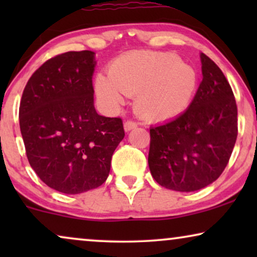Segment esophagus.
<instances>
[{
	"instance_id": "1",
	"label": "esophagus",
	"mask_w": 257,
	"mask_h": 257,
	"mask_svg": "<svg viewBox=\"0 0 257 257\" xmlns=\"http://www.w3.org/2000/svg\"><path fill=\"white\" fill-rule=\"evenodd\" d=\"M137 127V124L135 121H132V120H127V121H125L124 122V130L126 132H128V131H131V130H133V128H136Z\"/></svg>"
}]
</instances>
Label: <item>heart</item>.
Returning a JSON list of instances; mask_svg holds the SVG:
<instances>
[{"mask_svg": "<svg viewBox=\"0 0 257 257\" xmlns=\"http://www.w3.org/2000/svg\"><path fill=\"white\" fill-rule=\"evenodd\" d=\"M198 87V73L178 56L132 52L111 65L108 77L99 76L96 91L113 107L124 104L125 96L136 98V111L147 120L177 117L191 104Z\"/></svg>", "mask_w": 257, "mask_h": 257, "instance_id": "1", "label": "heart"}]
</instances>
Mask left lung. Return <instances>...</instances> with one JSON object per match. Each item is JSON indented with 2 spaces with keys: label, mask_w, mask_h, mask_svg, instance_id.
<instances>
[{
  "label": "left lung",
  "mask_w": 257,
  "mask_h": 257,
  "mask_svg": "<svg viewBox=\"0 0 257 257\" xmlns=\"http://www.w3.org/2000/svg\"><path fill=\"white\" fill-rule=\"evenodd\" d=\"M200 58L202 80L187 110L150 128L151 174L172 191L194 192L215 181L237 138V106L229 83L208 56Z\"/></svg>",
  "instance_id": "left-lung-1"
}]
</instances>
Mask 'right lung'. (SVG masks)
I'll use <instances>...</instances> for the list:
<instances>
[{
    "mask_svg": "<svg viewBox=\"0 0 257 257\" xmlns=\"http://www.w3.org/2000/svg\"><path fill=\"white\" fill-rule=\"evenodd\" d=\"M94 52L69 51L41 65L24 87L20 128L30 166L49 187L79 194L99 187L125 132L93 104Z\"/></svg>",
    "mask_w": 257,
    "mask_h": 257,
    "instance_id": "add662e5",
    "label": "right lung"
}]
</instances>
